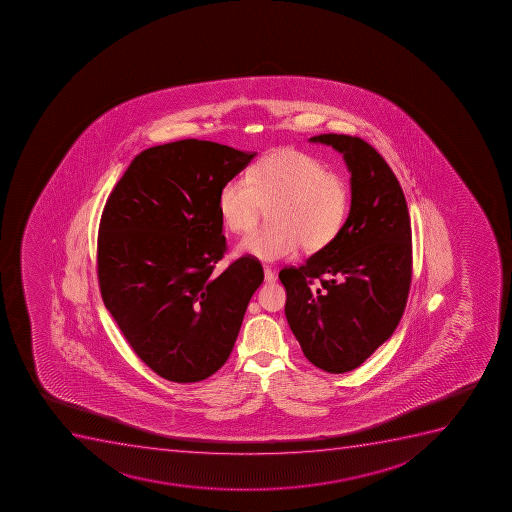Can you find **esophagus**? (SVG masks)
Returning a JSON list of instances; mask_svg holds the SVG:
<instances>
[{
	"mask_svg": "<svg viewBox=\"0 0 512 512\" xmlns=\"http://www.w3.org/2000/svg\"><path fill=\"white\" fill-rule=\"evenodd\" d=\"M264 279L267 284H272V282H275V274L272 272V269H269V267H265L264 269Z\"/></svg>",
	"mask_w": 512,
	"mask_h": 512,
	"instance_id": "34e87169",
	"label": "esophagus"
}]
</instances>
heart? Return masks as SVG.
<instances>
[{
    "label": "heart",
    "instance_id": "obj_1",
    "mask_svg": "<svg viewBox=\"0 0 512 512\" xmlns=\"http://www.w3.org/2000/svg\"><path fill=\"white\" fill-rule=\"evenodd\" d=\"M225 227L247 235L265 207L272 225L253 233L240 250L262 262L289 259L300 245L319 252L339 237L350 210L349 185L327 172L317 158L294 148H280L260 158L247 177H233L218 193Z\"/></svg>",
    "mask_w": 512,
    "mask_h": 512
}]
</instances>
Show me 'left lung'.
<instances>
[{"label":"left lung","mask_w":512,"mask_h":512,"mask_svg":"<svg viewBox=\"0 0 512 512\" xmlns=\"http://www.w3.org/2000/svg\"><path fill=\"white\" fill-rule=\"evenodd\" d=\"M344 155L352 205L339 237L300 267H284L285 315L305 357L330 374L369 359L397 329L412 280L404 192L382 155L359 137L324 133Z\"/></svg>","instance_id":"left-lung-1"}]
</instances>
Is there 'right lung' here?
Segmentation results:
<instances>
[{
	"instance_id": "add662e5",
	"label": "right lung",
	"mask_w": 512,
	"mask_h": 512,
	"mask_svg": "<svg viewBox=\"0 0 512 512\" xmlns=\"http://www.w3.org/2000/svg\"><path fill=\"white\" fill-rule=\"evenodd\" d=\"M255 155L195 138L148 148L103 208V304L135 354L170 382H200L227 362L264 282L250 255L215 274L227 252L218 193Z\"/></svg>"
}]
</instances>
